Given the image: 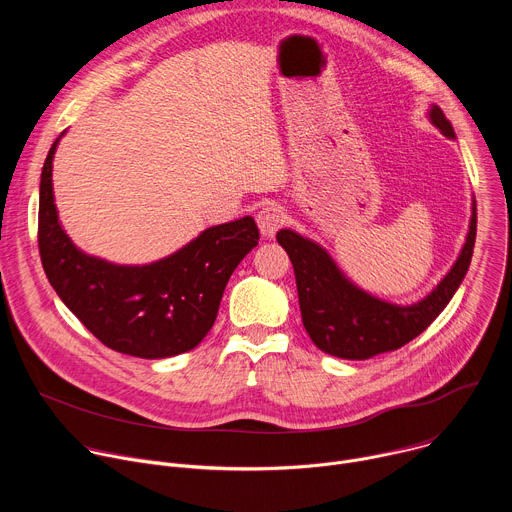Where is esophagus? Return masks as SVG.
<instances>
[{
  "mask_svg": "<svg viewBox=\"0 0 512 512\" xmlns=\"http://www.w3.org/2000/svg\"><path fill=\"white\" fill-rule=\"evenodd\" d=\"M283 223H285V214L277 204H269L261 208L257 214V227L265 239H271Z\"/></svg>",
  "mask_w": 512,
  "mask_h": 512,
  "instance_id": "obj_1",
  "label": "esophagus"
}]
</instances>
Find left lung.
Wrapping results in <instances>:
<instances>
[{
  "label": "left lung",
  "instance_id": "obj_1",
  "mask_svg": "<svg viewBox=\"0 0 512 512\" xmlns=\"http://www.w3.org/2000/svg\"><path fill=\"white\" fill-rule=\"evenodd\" d=\"M429 121L446 137L456 139L444 111L431 105ZM476 241V202H472L466 243L452 265L429 294L411 304L385 302L352 283L330 253L316 241L291 229L277 233V243L287 251L296 273L302 322L312 342L326 354L346 360H367L391 352L419 336L450 304L472 261Z\"/></svg>",
  "mask_w": 512,
  "mask_h": 512
}]
</instances>
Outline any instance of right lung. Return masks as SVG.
Segmentation results:
<instances>
[{
	"label": "right lung",
	"mask_w": 512,
	"mask_h": 512,
	"mask_svg": "<svg viewBox=\"0 0 512 512\" xmlns=\"http://www.w3.org/2000/svg\"><path fill=\"white\" fill-rule=\"evenodd\" d=\"M60 137L42 168L38 208L40 259L58 298L117 352L168 358L192 350L212 328L229 277L257 247L255 221L243 216L210 227L148 265H117L87 255L64 233L54 204L52 160Z\"/></svg>",
	"instance_id": "obj_1"
}]
</instances>
